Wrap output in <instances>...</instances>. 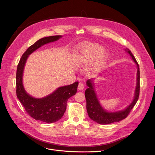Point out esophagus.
<instances>
[{
    "label": "esophagus",
    "instance_id": "34e87169",
    "mask_svg": "<svg viewBox=\"0 0 155 155\" xmlns=\"http://www.w3.org/2000/svg\"><path fill=\"white\" fill-rule=\"evenodd\" d=\"M84 87H85L84 84L82 82H80V83H79V84L78 85V89L80 91H82L84 88Z\"/></svg>",
    "mask_w": 155,
    "mask_h": 155
}]
</instances>
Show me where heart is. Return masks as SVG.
<instances>
[{
    "label": "heart",
    "instance_id": "obj_1",
    "mask_svg": "<svg viewBox=\"0 0 155 155\" xmlns=\"http://www.w3.org/2000/svg\"><path fill=\"white\" fill-rule=\"evenodd\" d=\"M107 53L104 48L99 45L88 43L80 49L77 56L78 62L82 65L91 64L93 70L100 69L104 64L107 58Z\"/></svg>",
    "mask_w": 155,
    "mask_h": 155
}]
</instances>
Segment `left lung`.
I'll list each match as a JSON object with an SVG mask.
<instances>
[{
	"label": "left lung",
	"instance_id": "left-lung-1",
	"mask_svg": "<svg viewBox=\"0 0 155 155\" xmlns=\"http://www.w3.org/2000/svg\"><path fill=\"white\" fill-rule=\"evenodd\" d=\"M126 51L131 55L133 60L137 66V85L135 91L134 99L133 102L126 109L116 112H108L104 110L97 98V96L94 91V87L92 86L91 80H88L87 82V85H88V88L86 89L85 92V96L87 101V113L89 117L98 124H109L115 123V122H119L126 118L136 104L138 99H139L140 91V73L139 64H138L135 57L132 54L131 50H129V49L128 48H126Z\"/></svg>",
	"mask_w": 155,
	"mask_h": 155
}]
</instances>
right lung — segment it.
Returning <instances> with one entry per match:
<instances>
[{
    "label": "right lung",
    "instance_id": "add662e5",
    "mask_svg": "<svg viewBox=\"0 0 155 155\" xmlns=\"http://www.w3.org/2000/svg\"><path fill=\"white\" fill-rule=\"evenodd\" d=\"M61 36H51L39 39L24 53L18 64L16 71V94L29 116L36 120L53 123L60 120L67 109L68 99L77 91L78 82L73 84L59 87L44 98L35 99L28 94L22 85V73L28 55L41 46L53 42Z\"/></svg>",
    "mask_w": 155,
    "mask_h": 155
}]
</instances>
